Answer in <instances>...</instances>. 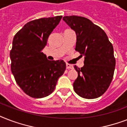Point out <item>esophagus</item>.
<instances>
[{
  "mask_svg": "<svg viewBox=\"0 0 127 127\" xmlns=\"http://www.w3.org/2000/svg\"><path fill=\"white\" fill-rule=\"evenodd\" d=\"M66 69H72V68H73L72 65L70 64H66Z\"/></svg>",
  "mask_w": 127,
  "mask_h": 127,
  "instance_id": "1",
  "label": "esophagus"
}]
</instances>
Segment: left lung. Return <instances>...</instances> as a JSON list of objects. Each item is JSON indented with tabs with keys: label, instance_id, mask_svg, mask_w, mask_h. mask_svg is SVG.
I'll list each match as a JSON object with an SVG mask.
<instances>
[{
	"label": "left lung",
	"instance_id": "obj_1",
	"mask_svg": "<svg viewBox=\"0 0 127 127\" xmlns=\"http://www.w3.org/2000/svg\"><path fill=\"white\" fill-rule=\"evenodd\" d=\"M76 34V51L84 56V65L78 68L73 88L79 96L94 99L102 95L112 81L115 59L112 44L102 29L89 19L70 16L63 18Z\"/></svg>",
	"mask_w": 127,
	"mask_h": 127
}]
</instances>
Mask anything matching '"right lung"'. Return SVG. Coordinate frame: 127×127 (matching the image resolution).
<instances>
[{
  "instance_id": "right-lung-1",
  "label": "right lung",
  "mask_w": 127,
  "mask_h": 127,
  "mask_svg": "<svg viewBox=\"0 0 127 127\" xmlns=\"http://www.w3.org/2000/svg\"><path fill=\"white\" fill-rule=\"evenodd\" d=\"M62 16L31 21L14 37L10 53L11 70L27 95L42 98L51 94L66 70L63 60L49 61L42 50Z\"/></svg>"
}]
</instances>
